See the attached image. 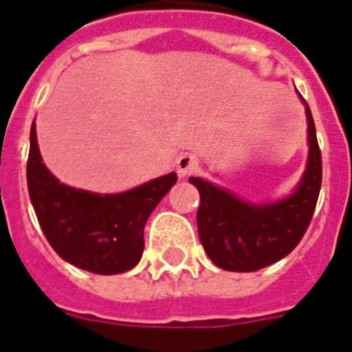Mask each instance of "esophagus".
I'll list each match as a JSON object with an SVG mask.
<instances>
[{
    "label": "esophagus",
    "instance_id": "obj_1",
    "mask_svg": "<svg viewBox=\"0 0 352 352\" xmlns=\"http://www.w3.org/2000/svg\"><path fill=\"white\" fill-rule=\"evenodd\" d=\"M199 169V160L195 155L185 153L176 160V170L182 178H186V176H192V174L197 173Z\"/></svg>",
    "mask_w": 352,
    "mask_h": 352
}]
</instances>
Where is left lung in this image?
<instances>
[{"label":"left lung","mask_w":352,"mask_h":352,"mask_svg":"<svg viewBox=\"0 0 352 352\" xmlns=\"http://www.w3.org/2000/svg\"><path fill=\"white\" fill-rule=\"evenodd\" d=\"M309 162L294 194L272 204L245 203L231 192L190 178L201 194L197 231L208 257L227 272H257L291 254L309 229L322 182L321 149L309 105Z\"/></svg>","instance_id":"left-lung-1"}]
</instances>
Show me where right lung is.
I'll use <instances>...</instances> for the list:
<instances>
[{
  "instance_id": "right-lung-1",
  "label": "right lung",
  "mask_w": 352,
  "mask_h": 352,
  "mask_svg": "<svg viewBox=\"0 0 352 352\" xmlns=\"http://www.w3.org/2000/svg\"><path fill=\"white\" fill-rule=\"evenodd\" d=\"M28 190L43 234L61 259L86 272L116 275L132 270L144 250V226L170 190L174 173L123 194L100 195L60 183L45 167L30 133Z\"/></svg>"
}]
</instances>
